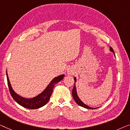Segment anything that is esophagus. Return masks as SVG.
I'll return each instance as SVG.
<instances>
[{
  "instance_id": "obj_1",
  "label": "esophagus",
  "mask_w": 130,
  "mask_h": 130,
  "mask_svg": "<svg viewBox=\"0 0 130 130\" xmlns=\"http://www.w3.org/2000/svg\"><path fill=\"white\" fill-rule=\"evenodd\" d=\"M71 73H72V72H71V71H68V73H69V74H71Z\"/></svg>"
}]
</instances>
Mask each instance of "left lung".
<instances>
[{
  "instance_id": "obj_1",
  "label": "left lung",
  "mask_w": 130,
  "mask_h": 130,
  "mask_svg": "<svg viewBox=\"0 0 130 130\" xmlns=\"http://www.w3.org/2000/svg\"><path fill=\"white\" fill-rule=\"evenodd\" d=\"M110 51L112 52V53H113L114 54V55H115V57H116L115 56V52H114V50L113 48H112L111 46H110ZM74 80H75V84H74V86H73V90H72V96H73V98L74 100L75 101V102L76 103L78 104L79 106H82V107H84V108H88V109H95V108H97L98 107H90L89 106H88V105H86V104H85L84 102H83L82 100H81L80 99H79L78 95H77V92H76V84H75V83L76 82V77H74Z\"/></svg>"
}]
</instances>
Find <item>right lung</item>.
I'll use <instances>...</instances> for the list:
<instances>
[{"label":"right lung","mask_w":130,"mask_h":130,"mask_svg":"<svg viewBox=\"0 0 130 130\" xmlns=\"http://www.w3.org/2000/svg\"><path fill=\"white\" fill-rule=\"evenodd\" d=\"M6 76L10 93L11 96H12L13 99L19 104H20V106L25 108H29V109H37V108L42 107V106L45 105L49 101L50 97L51 96L52 93H53L54 86L57 83L62 80L63 77L65 76V75H61L54 77L53 80L51 81V82L46 86V88L40 94L32 98H23V97L19 95L18 94L16 93L14 90L13 89L12 87H11L7 71Z\"/></svg>","instance_id":"1"}]
</instances>
